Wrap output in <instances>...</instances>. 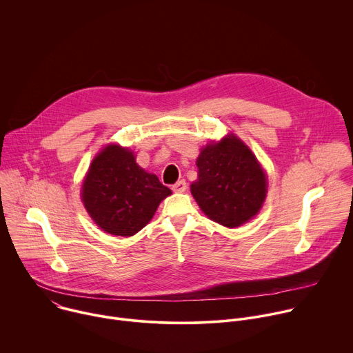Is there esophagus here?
I'll return each instance as SVG.
<instances>
[{
  "label": "esophagus",
  "mask_w": 353,
  "mask_h": 353,
  "mask_svg": "<svg viewBox=\"0 0 353 353\" xmlns=\"http://www.w3.org/2000/svg\"><path fill=\"white\" fill-rule=\"evenodd\" d=\"M172 190H173L174 192H184V191L187 190V183H185V180H180V181H177L176 184H173V185H172Z\"/></svg>",
  "instance_id": "obj_1"
}]
</instances>
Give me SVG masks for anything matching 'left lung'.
Returning <instances> with one entry per match:
<instances>
[{"label": "left lung", "instance_id": "obj_1", "mask_svg": "<svg viewBox=\"0 0 353 353\" xmlns=\"http://www.w3.org/2000/svg\"><path fill=\"white\" fill-rule=\"evenodd\" d=\"M191 194L205 215L228 228L253 218L267 194V177L251 150L236 137L207 145L196 159Z\"/></svg>", "mask_w": 353, "mask_h": 353}]
</instances>
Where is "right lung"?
I'll list each match as a JSON object with an SVG mask.
<instances>
[{"mask_svg":"<svg viewBox=\"0 0 353 353\" xmlns=\"http://www.w3.org/2000/svg\"><path fill=\"white\" fill-rule=\"evenodd\" d=\"M172 191L135 163L128 149L109 145L92 162L82 201L94 223L114 236H132L152 219Z\"/></svg>","mask_w":353,"mask_h":353,"instance_id":"right-lung-1","label":"right lung"}]
</instances>
